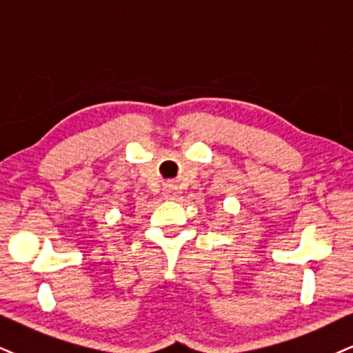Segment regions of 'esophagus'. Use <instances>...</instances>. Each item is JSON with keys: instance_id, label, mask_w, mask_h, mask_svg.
Segmentation results:
<instances>
[{"instance_id": "34e87169", "label": "esophagus", "mask_w": 353, "mask_h": 353, "mask_svg": "<svg viewBox=\"0 0 353 353\" xmlns=\"http://www.w3.org/2000/svg\"><path fill=\"white\" fill-rule=\"evenodd\" d=\"M163 196L167 198V199H175V198L178 196V191H176L175 186H173V185H168L167 188H165Z\"/></svg>"}]
</instances>
